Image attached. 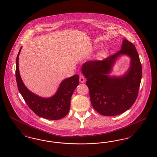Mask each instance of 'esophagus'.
<instances>
[{
  "label": "esophagus",
  "instance_id": "1",
  "mask_svg": "<svg viewBox=\"0 0 157 157\" xmlns=\"http://www.w3.org/2000/svg\"><path fill=\"white\" fill-rule=\"evenodd\" d=\"M79 81L81 83L85 82V78L82 75H80V76H79Z\"/></svg>",
  "mask_w": 157,
  "mask_h": 157
}]
</instances>
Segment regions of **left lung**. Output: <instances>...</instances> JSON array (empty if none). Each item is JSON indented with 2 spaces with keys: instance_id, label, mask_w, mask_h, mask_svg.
<instances>
[{
  "instance_id": "left-lung-1",
  "label": "left lung",
  "mask_w": 157,
  "mask_h": 157,
  "mask_svg": "<svg viewBox=\"0 0 157 157\" xmlns=\"http://www.w3.org/2000/svg\"><path fill=\"white\" fill-rule=\"evenodd\" d=\"M121 49L103 60H90L82 66L91 104L95 110L104 116H115L125 112L138 97L142 78L138 53L134 45L127 39L123 40ZM124 54L131 59L128 71L121 77L109 76L115 61Z\"/></svg>"
}]
</instances>
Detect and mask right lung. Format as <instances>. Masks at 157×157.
I'll return each mask as SVG.
<instances>
[{
    "label": "right lung",
    "mask_w": 157,
    "mask_h": 157,
    "mask_svg": "<svg viewBox=\"0 0 157 157\" xmlns=\"http://www.w3.org/2000/svg\"><path fill=\"white\" fill-rule=\"evenodd\" d=\"M22 48L16 60V79L19 92L30 109L37 116L50 120L63 118L69 111L71 97L79 82V75H74L64 79L60 83L56 93L52 97H39L25 86L19 74L18 61Z\"/></svg>",
    "instance_id": "add662e5"
}]
</instances>
